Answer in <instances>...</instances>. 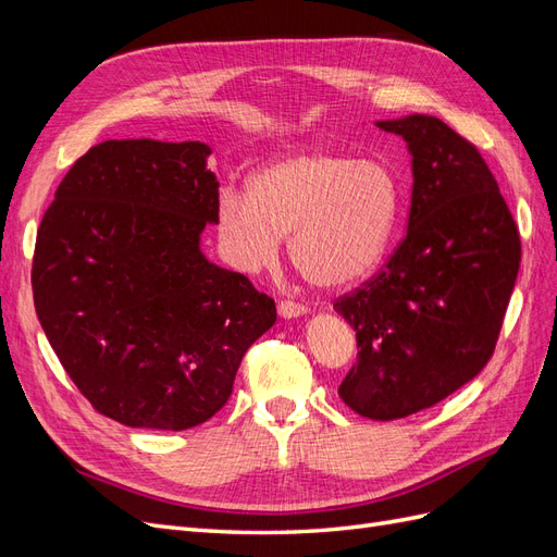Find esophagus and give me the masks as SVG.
<instances>
[{
    "label": "esophagus",
    "mask_w": 557,
    "mask_h": 557,
    "mask_svg": "<svg viewBox=\"0 0 557 557\" xmlns=\"http://www.w3.org/2000/svg\"><path fill=\"white\" fill-rule=\"evenodd\" d=\"M307 313V307L305 305H297V301H290V299H281L278 301V315L281 318H299Z\"/></svg>",
    "instance_id": "esophagus-1"
}]
</instances>
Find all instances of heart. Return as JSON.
<instances>
[{"mask_svg": "<svg viewBox=\"0 0 557 557\" xmlns=\"http://www.w3.org/2000/svg\"><path fill=\"white\" fill-rule=\"evenodd\" d=\"M399 181L381 160L305 148L264 164L248 193H218L215 225L242 272L274 264L283 237L290 262L315 288L342 290L383 258L399 213Z\"/></svg>", "mask_w": 557, "mask_h": 557, "instance_id": "heart-1", "label": "heart"}]
</instances>
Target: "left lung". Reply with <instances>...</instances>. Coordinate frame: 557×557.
Segmentation results:
<instances>
[{
	"label": "left lung",
	"mask_w": 557,
	"mask_h": 557,
	"mask_svg": "<svg viewBox=\"0 0 557 557\" xmlns=\"http://www.w3.org/2000/svg\"><path fill=\"white\" fill-rule=\"evenodd\" d=\"M376 127L407 141L409 230L385 269L334 311L356 330L344 404L372 420L434 407L491 360L520 267V237L476 146L434 115Z\"/></svg>",
	"instance_id": "obj_1"
}]
</instances>
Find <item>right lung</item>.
<instances>
[{"mask_svg": "<svg viewBox=\"0 0 557 557\" xmlns=\"http://www.w3.org/2000/svg\"><path fill=\"white\" fill-rule=\"evenodd\" d=\"M201 141H104L37 232L32 290L64 372L117 423L181 432L225 407L272 297L201 252L218 178Z\"/></svg>", "mask_w": 557, "mask_h": 557, "instance_id": "1", "label": "right lung"}]
</instances>
